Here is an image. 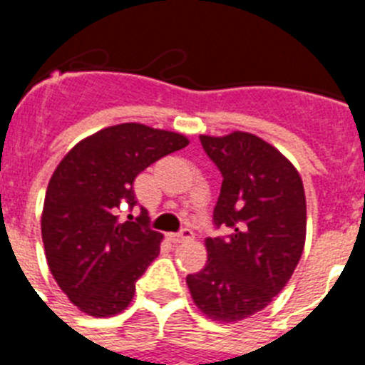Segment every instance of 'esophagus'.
<instances>
[{
    "instance_id": "1",
    "label": "esophagus",
    "mask_w": 365,
    "mask_h": 365,
    "mask_svg": "<svg viewBox=\"0 0 365 365\" xmlns=\"http://www.w3.org/2000/svg\"><path fill=\"white\" fill-rule=\"evenodd\" d=\"M192 237H193L192 228H182V230H179L177 234L170 235V240H172L173 243H185V241L192 240Z\"/></svg>"
}]
</instances>
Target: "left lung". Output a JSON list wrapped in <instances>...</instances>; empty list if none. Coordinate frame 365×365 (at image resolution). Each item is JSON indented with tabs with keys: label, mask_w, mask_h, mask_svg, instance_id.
Here are the masks:
<instances>
[{
	"label": "left lung",
	"mask_w": 365,
	"mask_h": 365,
	"mask_svg": "<svg viewBox=\"0 0 365 365\" xmlns=\"http://www.w3.org/2000/svg\"><path fill=\"white\" fill-rule=\"evenodd\" d=\"M199 140L221 172L214 225L228 235L206 240L205 269L186 283L208 318L240 322L265 309L291 279L305 245V192L296 168L256 135Z\"/></svg>",
	"instance_id": "left-lung-1"
}]
</instances>
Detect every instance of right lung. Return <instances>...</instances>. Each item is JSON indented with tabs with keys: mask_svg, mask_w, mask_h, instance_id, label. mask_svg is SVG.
<instances>
[{
	"mask_svg": "<svg viewBox=\"0 0 365 365\" xmlns=\"http://www.w3.org/2000/svg\"><path fill=\"white\" fill-rule=\"evenodd\" d=\"M186 144L173 131L118 124L83 138L54 170L41 214L45 256L60 289L87 314L124 311L159 256L163 234L150 227L148 210L128 221L120 214L137 206L135 177Z\"/></svg>",
	"mask_w": 365,
	"mask_h": 365,
	"instance_id": "obj_1",
	"label": "right lung"
}]
</instances>
